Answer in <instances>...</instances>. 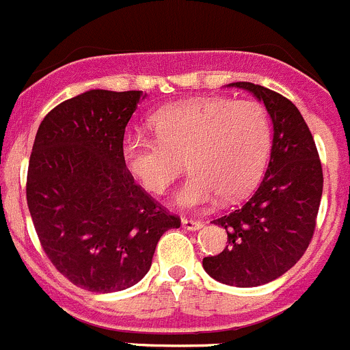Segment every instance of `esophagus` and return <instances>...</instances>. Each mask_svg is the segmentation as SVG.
Listing matches in <instances>:
<instances>
[{
    "label": "esophagus",
    "mask_w": 350,
    "mask_h": 350,
    "mask_svg": "<svg viewBox=\"0 0 350 350\" xmlns=\"http://www.w3.org/2000/svg\"><path fill=\"white\" fill-rule=\"evenodd\" d=\"M182 226L185 228V230H189V231H197V230H200V228L204 226V223H202V221H199V219H187V217H183Z\"/></svg>",
    "instance_id": "obj_1"
}]
</instances>
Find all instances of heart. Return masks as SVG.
<instances>
[{
	"mask_svg": "<svg viewBox=\"0 0 350 350\" xmlns=\"http://www.w3.org/2000/svg\"><path fill=\"white\" fill-rule=\"evenodd\" d=\"M157 137L131 134L122 143L127 170L160 196L183 167L192 172L176 202L199 207L221 197L243 199L264 174L272 144L267 109L257 100L200 96L167 105L151 119Z\"/></svg>",
	"mask_w": 350,
	"mask_h": 350,
	"instance_id": "heart-1",
	"label": "heart"
}]
</instances>
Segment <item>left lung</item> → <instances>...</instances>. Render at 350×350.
I'll use <instances>...</instances> for the list:
<instances>
[{
    "label": "left lung",
    "mask_w": 350,
    "mask_h": 350,
    "mask_svg": "<svg viewBox=\"0 0 350 350\" xmlns=\"http://www.w3.org/2000/svg\"><path fill=\"white\" fill-rule=\"evenodd\" d=\"M231 86L262 100L274 124L271 161L258 189L238 209L217 217L228 233L219 255L202 265L216 281L254 288L281 278L313 238L323 190V170L310 127L291 100L254 83Z\"/></svg>",
    "instance_id": "8db88e82"
}]
</instances>
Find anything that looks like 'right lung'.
I'll return each mask as SVG.
<instances>
[{"instance_id": "obj_1", "label": "right lung", "mask_w": 350, "mask_h": 350, "mask_svg": "<svg viewBox=\"0 0 350 350\" xmlns=\"http://www.w3.org/2000/svg\"><path fill=\"white\" fill-rule=\"evenodd\" d=\"M141 96L90 90L54 107L33 141L27 204L37 237L54 267L86 291L139 282L161 234L180 228L124 163V133Z\"/></svg>"}]
</instances>
